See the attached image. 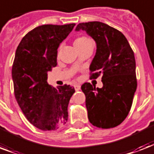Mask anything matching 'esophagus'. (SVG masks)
Here are the masks:
<instances>
[{
  "label": "esophagus",
  "mask_w": 154,
  "mask_h": 154,
  "mask_svg": "<svg viewBox=\"0 0 154 154\" xmlns=\"http://www.w3.org/2000/svg\"><path fill=\"white\" fill-rule=\"evenodd\" d=\"M73 86H74V89H75V90H76V91H78V90H81V85H74Z\"/></svg>",
  "instance_id": "esophagus-1"
}]
</instances>
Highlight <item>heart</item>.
<instances>
[{"label":"heart","instance_id":"b5f03b06","mask_svg":"<svg viewBox=\"0 0 154 154\" xmlns=\"http://www.w3.org/2000/svg\"><path fill=\"white\" fill-rule=\"evenodd\" d=\"M90 43H93L91 39L85 36L79 37L75 39L74 41V46L76 48H82V47H85L86 45H89Z\"/></svg>","mask_w":154,"mask_h":154}]
</instances>
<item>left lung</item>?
<instances>
[{
	"label": "left lung",
	"mask_w": 154,
	"mask_h": 154,
	"mask_svg": "<svg viewBox=\"0 0 154 154\" xmlns=\"http://www.w3.org/2000/svg\"><path fill=\"white\" fill-rule=\"evenodd\" d=\"M75 30L85 31L95 41L90 78L102 75L103 84L102 88L87 82L82 85L88 119L98 128H115L128 115L137 90L134 52L120 31L103 22L79 23Z\"/></svg>",
	"instance_id": "obj_1"
}]
</instances>
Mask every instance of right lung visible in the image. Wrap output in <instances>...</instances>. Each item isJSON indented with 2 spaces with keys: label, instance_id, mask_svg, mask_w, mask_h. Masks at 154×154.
Segmentation results:
<instances>
[{
  "label": "right lung",
  "instance_id": "1",
  "mask_svg": "<svg viewBox=\"0 0 154 154\" xmlns=\"http://www.w3.org/2000/svg\"><path fill=\"white\" fill-rule=\"evenodd\" d=\"M76 24L43 25L33 29L17 46L12 67L14 95L20 108L37 128L53 131L66 124L74 87L55 88L48 72L56 67L57 49Z\"/></svg>",
  "mask_w": 154,
  "mask_h": 154
}]
</instances>
